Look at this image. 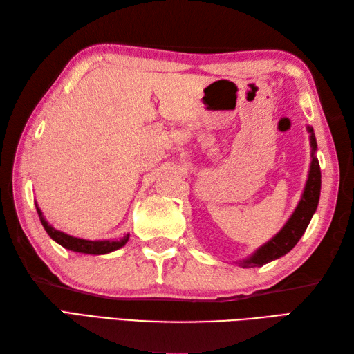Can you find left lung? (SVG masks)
<instances>
[{"label": "left lung", "mask_w": 354, "mask_h": 354, "mask_svg": "<svg viewBox=\"0 0 354 354\" xmlns=\"http://www.w3.org/2000/svg\"><path fill=\"white\" fill-rule=\"evenodd\" d=\"M309 132H310V142L313 147L312 150L315 152V150H317V138H315L312 127H309ZM319 193H321V169H319L318 160L313 156L310 171H309V179H307L303 198L299 201L295 213L292 214L289 222L284 225V228L278 232L270 242H268L265 246H261L250 260H245L243 263H240V265L243 268L263 266L266 265V263L281 257L284 254H288L292 248L298 243V240L301 239L307 225H309L312 219L313 213L317 212Z\"/></svg>", "instance_id": "left-lung-1"}]
</instances>
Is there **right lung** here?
Masks as SVG:
<instances>
[{
    "label": "right lung",
    "mask_w": 354,
    "mask_h": 354,
    "mask_svg": "<svg viewBox=\"0 0 354 354\" xmlns=\"http://www.w3.org/2000/svg\"><path fill=\"white\" fill-rule=\"evenodd\" d=\"M37 214H39V219L42 227L47 231V234L56 240L59 245H62L66 250L76 251V252H85V254H94V255H100V254H108L111 251H115L118 248H122L126 245L127 240H129V234H126L123 239L115 240V242H111V240H103V242H91V240H84V239H77V237H71L65 232L57 231L51 227V225L44 219V216L41 213V209L37 208Z\"/></svg>",
    "instance_id": "add662e5"
}]
</instances>
